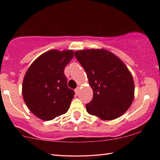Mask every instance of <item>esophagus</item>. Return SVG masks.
Returning <instances> with one entry per match:
<instances>
[{"label": "esophagus", "instance_id": "1", "mask_svg": "<svg viewBox=\"0 0 160 160\" xmlns=\"http://www.w3.org/2000/svg\"><path fill=\"white\" fill-rule=\"evenodd\" d=\"M75 93H76V94H79V91H80V88H79V87H78V88H75Z\"/></svg>", "mask_w": 160, "mask_h": 160}]
</instances>
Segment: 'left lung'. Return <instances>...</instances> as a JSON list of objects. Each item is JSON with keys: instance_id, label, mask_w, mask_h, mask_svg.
Masks as SVG:
<instances>
[{"instance_id": "8db88e82", "label": "left lung", "mask_w": 160, "mask_h": 160, "mask_svg": "<svg viewBox=\"0 0 160 160\" xmlns=\"http://www.w3.org/2000/svg\"><path fill=\"white\" fill-rule=\"evenodd\" d=\"M74 55L94 92L86 106L87 112L102 120H114L124 114L134 98V80L124 62L103 48L80 50Z\"/></svg>"}]
</instances>
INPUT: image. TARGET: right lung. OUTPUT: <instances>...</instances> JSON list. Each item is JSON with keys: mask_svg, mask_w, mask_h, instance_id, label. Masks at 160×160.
I'll return each mask as SVG.
<instances>
[{"mask_svg": "<svg viewBox=\"0 0 160 160\" xmlns=\"http://www.w3.org/2000/svg\"><path fill=\"white\" fill-rule=\"evenodd\" d=\"M74 57L72 50L52 49L38 57L24 76L22 94L29 110L43 120L67 112L74 92L67 86L64 68Z\"/></svg>", "mask_w": 160, "mask_h": 160, "instance_id": "add662e5", "label": "right lung"}]
</instances>
